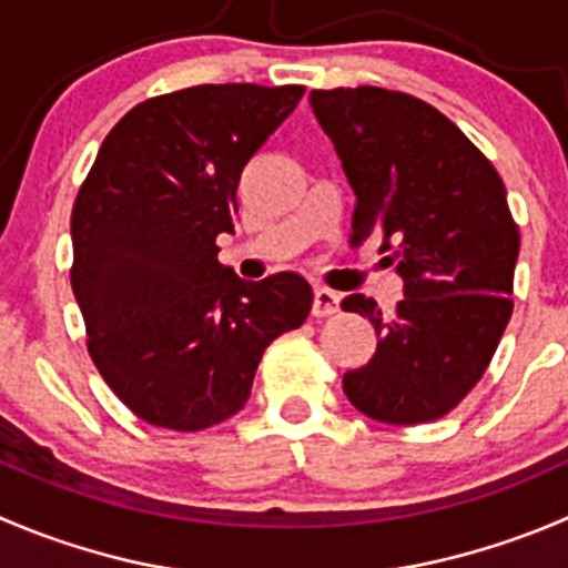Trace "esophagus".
Segmentation results:
<instances>
[{"label":"esophagus","instance_id":"34e87169","mask_svg":"<svg viewBox=\"0 0 568 568\" xmlns=\"http://www.w3.org/2000/svg\"><path fill=\"white\" fill-rule=\"evenodd\" d=\"M338 302H341V296L335 294V291L318 285V288L313 291V316H318V318L333 316V313L338 311Z\"/></svg>","mask_w":568,"mask_h":568}]
</instances>
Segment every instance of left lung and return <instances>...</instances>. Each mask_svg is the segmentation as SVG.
<instances>
[{
  "label": "left lung",
  "instance_id": "left-lung-1",
  "mask_svg": "<svg viewBox=\"0 0 568 568\" xmlns=\"http://www.w3.org/2000/svg\"><path fill=\"white\" fill-rule=\"evenodd\" d=\"M311 108L355 191L352 246L379 239L405 296L341 302L379 335L344 394L385 424L447 416L480 383L514 313L519 227L486 155L433 104L374 85L311 91Z\"/></svg>",
  "mask_w": 568,
  "mask_h": 568
}]
</instances>
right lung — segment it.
Wrapping results in <instances>:
<instances>
[{
  "instance_id": "obj_1",
  "label": "right lung",
  "mask_w": 568,
  "mask_h": 568,
  "mask_svg": "<svg viewBox=\"0 0 568 568\" xmlns=\"http://www.w3.org/2000/svg\"><path fill=\"white\" fill-rule=\"evenodd\" d=\"M302 85H194L135 104L99 146L71 211V288L88 355L138 418L196 433L250 399L263 352L302 327L305 277L246 283L219 263L250 158Z\"/></svg>"
}]
</instances>
